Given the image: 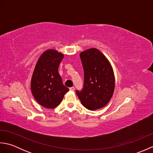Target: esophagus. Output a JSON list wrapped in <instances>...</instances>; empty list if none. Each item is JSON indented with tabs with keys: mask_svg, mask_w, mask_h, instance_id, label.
<instances>
[{
	"mask_svg": "<svg viewBox=\"0 0 153 153\" xmlns=\"http://www.w3.org/2000/svg\"><path fill=\"white\" fill-rule=\"evenodd\" d=\"M74 89H75V88H74V87H70V90L71 91H74Z\"/></svg>",
	"mask_w": 153,
	"mask_h": 153,
	"instance_id": "esophagus-1",
	"label": "esophagus"
}]
</instances>
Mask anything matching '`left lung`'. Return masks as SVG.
I'll use <instances>...</instances> for the list:
<instances>
[{
    "label": "left lung",
    "instance_id": "8db88e82",
    "mask_svg": "<svg viewBox=\"0 0 153 153\" xmlns=\"http://www.w3.org/2000/svg\"><path fill=\"white\" fill-rule=\"evenodd\" d=\"M84 70V87L76 91L83 106L89 110L105 107L114 91L115 77L112 65L96 48H91L79 54Z\"/></svg>",
    "mask_w": 153,
    "mask_h": 153
}]
</instances>
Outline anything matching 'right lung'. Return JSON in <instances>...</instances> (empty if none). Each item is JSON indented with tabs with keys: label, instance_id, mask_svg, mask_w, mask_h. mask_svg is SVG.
I'll use <instances>...</instances> for the list:
<instances>
[{
	"label": "right lung",
	"instance_id": "add662e5",
	"mask_svg": "<svg viewBox=\"0 0 153 153\" xmlns=\"http://www.w3.org/2000/svg\"><path fill=\"white\" fill-rule=\"evenodd\" d=\"M64 56L63 53L56 50L48 49L39 58L35 66L31 91L36 101L45 108H56L69 91L63 85L58 71Z\"/></svg>",
	"mask_w": 153,
	"mask_h": 153
}]
</instances>
